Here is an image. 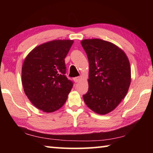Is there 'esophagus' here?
Segmentation results:
<instances>
[{"label":"esophagus","mask_w":153,"mask_h":153,"mask_svg":"<svg viewBox=\"0 0 153 153\" xmlns=\"http://www.w3.org/2000/svg\"><path fill=\"white\" fill-rule=\"evenodd\" d=\"M80 80V77L79 76H78V77H74V81L76 82V83L77 82H78Z\"/></svg>","instance_id":"1"}]
</instances>
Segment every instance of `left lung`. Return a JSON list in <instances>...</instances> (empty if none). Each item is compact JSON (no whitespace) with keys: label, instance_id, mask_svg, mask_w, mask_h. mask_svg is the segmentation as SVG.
<instances>
[{"label":"left lung","instance_id":"obj_1","mask_svg":"<svg viewBox=\"0 0 153 153\" xmlns=\"http://www.w3.org/2000/svg\"><path fill=\"white\" fill-rule=\"evenodd\" d=\"M89 61L88 90L83 95L90 109L105 115L117 107L128 91L130 65L125 53L114 44L100 39L81 42Z\"/></svg>","mask_w":153,"mask_h":153}]
</instances>
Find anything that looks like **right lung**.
<instances>
[{
    "label": "right lung",
    "mask_w": 153,
    "mask_h": 153,
    "mask_svg": "<svg viewBox=\"0 0 153 153\" xmlns=\"http://www.w3.org/2000/svg\"><path fill=\"white\" fill-rule=\"evenodd\" d=\"M73 43V40H57L42 44L28 54L23 64L24 92L31 102L44 112L59 109L74 86L65 76V63Z\"/></svg>",
    "instance_id": "right-lung-1"
}]
</instances>
